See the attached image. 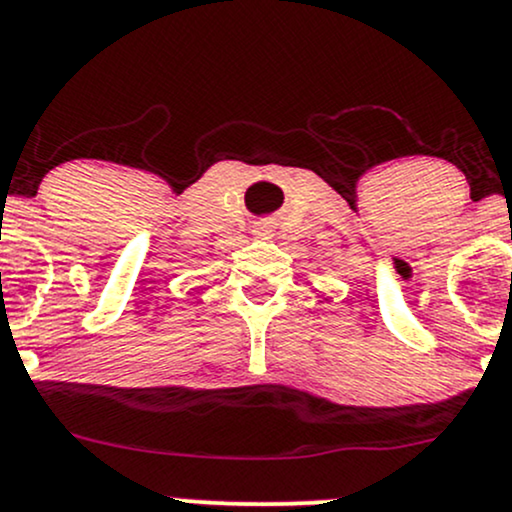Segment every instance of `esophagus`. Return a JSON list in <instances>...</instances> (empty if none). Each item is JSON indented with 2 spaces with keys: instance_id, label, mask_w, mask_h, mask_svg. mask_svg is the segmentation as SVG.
Segmentation results:
<instances>
[{
  "instance_id": "obj_1",
  "label": "esophagus",
  "mask_w": 512,
  "mask_h": 512,
  "mask_svg": "<svg viewBox=\"0 0 512 512\" xmlns=\"http://www.w3.org/2000/svg\"><path fill=\"white\" fill-rule=\"evenodd\" d=\"M252 236L257 240H272L274 238V221L269 219H262L255 223V228H252Z\"/></svg>"
}]
</instances>
